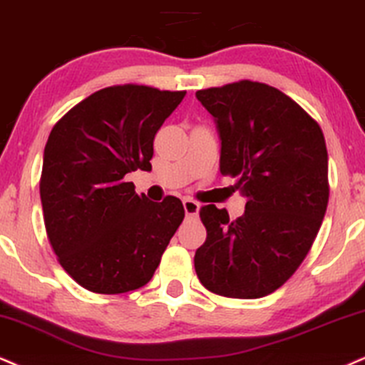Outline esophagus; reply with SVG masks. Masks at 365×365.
<instances>
[{
    "label": "esophagus",
    "instance_id": "obj_1",
    "mask_svg": "<svg viewBox=\"0 0 365 365\" xmlns=\"http://www.w3.org/2000/svg\"><path fill=\"white\" fill-rule=\"evenodd\" d=\"M182 206H184V211H186L187 217H196L197 211H200V203H196V201L191 200V197L182 200Z\"/></svg>",
    "mask_w": 365,
    "mask_h": 365
}]
</instances>
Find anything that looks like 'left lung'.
Wrapping results in <instances>:
<instances>
[{
	"label": "left lung",
	"mask_w": 365,
	"mask_h": 365,
	"mask_svg": "<svg viewBox=\"0 0 365 365\" xmlns=\"http://www.w3.org/2000/svg\"><path fill=\"white\" fill-rule=\"evenodd\" d=\"M217 121L220 173L235 178L245 213L203 206L206 242L195 255L197 279L215 294L255 299L289 279L325 217L328 154L320 125L279 89L255 81L196 91Z\"/></svg>",
	"instance_id": "obj_1"
}]
</instances>
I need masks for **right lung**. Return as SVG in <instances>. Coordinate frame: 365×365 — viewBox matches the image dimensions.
<instances>
[{"label":"right lung","mask_w":365,"mask_h":365,"mask_svg":"<svg viewBox=\"0 0 365 365\" xmlns=\"http://www.w3.org/2000/svg\"><path fill=\"white\" fill-rule=\"evenodd\" d=\"M184 94L140 84L100 89L48 135L40 178L45 230L58 264L88 291L145 286L182 222L181 200L148 201L125 175L152 169L155 133Z\"/></svg>","instance_id":"obj_1"}]
</instances>
